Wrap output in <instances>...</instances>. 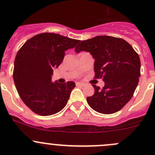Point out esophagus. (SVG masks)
<instances>
[{"mask_svg": "<svg viewBox=\"0 0 155 155\" xmlns=\"http://www.w3.org/2000/svg\"><path fill=\"white\" fill-rule=\"evenodd\" d=\"M76 86H83L84 84L81 83V82H76Z\"/></svg>", "mask_w": 155, "mask_h": 155, "instance_id": "esophagus-1", "label": "esophagus"}]
</instances>
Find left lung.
I'll list each match as a JSON object with an SVG mask.
<instances>
[{
	"label": "left lung",
	"mask_w": 155,
	"mask_h": 155,
	"mask_svg": "<svg viewBox=\"0 0 155 155\" xmlns=\"http://www.w3.org/2000/svg\"><path fill=\"white\" fill-rule=\"evenodd\" d=\"M76 53L85 51L94 59L95 79L102 78V89L95 85L94 94L87 102L94 110L103 114L118 112L129 102L140 76V59L124 40L111 36H97L82 40L75 47Z\"/></svg>",
	"instance_id": "obj_1"
}]
</instances>
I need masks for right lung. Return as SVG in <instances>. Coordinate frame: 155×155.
I'll use <instances>...</instances> for the list:
<instances>
[{
	"label": "right lung",
	"mask_w": 155,
	"mask_h": 155,
	"mask_svg": "<svg viewBox=\"0 0 155 155\" xmlns=\"http://www.w3.org/2000/svg\"><path fill=\"white\" fill-rule=\"evenodd\" d=\"M79 40L54 33L31 37L18 50L14 61L13 79L23 102L36 114L54 115L66 106L74 82H51L53 70L58 68L65 51Z\"/></svg>",
	"instance_id": "right-lung-1"
}]
</instances>
